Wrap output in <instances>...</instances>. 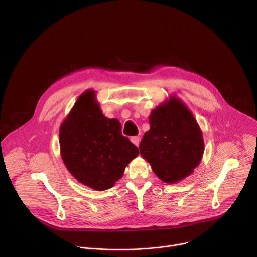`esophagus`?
I'll list each match as a JSON object with an SVG mask.
<instances>
[{"label": "esophagus", "instance_id": "obj_1", "mask_svg": "<svg viewBox=\"0 0 257 257\" xmlns=\"http://www.w3.org/2000/svg\"><path fill=\"white\" fill-rule=\"evenodd\" d=\"M130 140H131V142H132L133 144H135L136 146H138V145H139V142H140V137H139V136H133V137L130 138Z\"/></svg>", "mask_w": 257, "mask_h": 257}]
</instances>
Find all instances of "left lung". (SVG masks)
I'll return each instance as SVG.
<instances>
[{
    "instance_id": "8db88e82",
    "label": "left lung",
    "mask_w": 257,
    "mask_h": 257,
    "mask_svg": "<svg viewBox=\"0 0 257 257\" xmlns=\"http://www.w3.org/2000/svg\"><path fill=\"white\" fill-rule=\"evenodd\" d=\"M149 120L151 129L139 144L141 157L166 183H176L189 176L202 159L204 141L188 107L171 96L154 109Z\"/></svg>"
}]
</instances>
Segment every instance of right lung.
Masks as SVG:
<instances>
[{
    "instance_id": "add662e5",
    "label": "right lung",
    "mask_w": 257,
    "mask_h": 257,
    "mask_svg": "<svg viewBox=\"0 0 257 257\" xmlns=\"http://www.w3.org/2000/svg\"><path fill=\"white\" fill-rule=\"evenodd\" d=\"M62 160L74 178L94 190L112 188L139 152L117 119L104 117L93 90L82 93L60 127Z\"/></svg>"
}]
</instances>
